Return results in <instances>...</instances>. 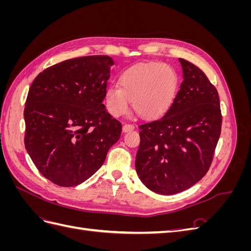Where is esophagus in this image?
I'll return each instance as SVG.
<instances>
[{
	"label": "esophagus",
	"mask_w": 251,
	"mask_h": 251,
	"mask_svg": "<svg viewBox=\"0 0 251 251\" xmlns=\"http://www.w3.org/2000/svg\"><path fill=\"white\" fill-rule=\"evenodd\" d=\"M134 128H135V126L131 124H125L123 126V131L124 132H130V131H133Z\"/></svg>",
	"instance_id": "obj_1"
}]
</instances>
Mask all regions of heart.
I'll return each instance as SVG.
<instances>
[{"label": "heart", "mask_w": 251, "mask_h": 251, "mask_svg": "<svg viewBox=\"0 0 251 251\" xmlns=\"http://www.w3.org/2000/svg\"><path fill=\"white\" fill-rule=\"evenodd\" d=\"M119 86L105 91V104L114 117L133 109L144 118H156L168 110L178 89V76L164 63H149L127 68L119 76Z\"/></svg>", "instance_id": "heart-1"}]
</instances>
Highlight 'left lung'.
Wrapping results in <instances>:
<instances>
[{
    "instance_id": "left-lung-1",
    "label": "left lung",
    "mask_w": 251,
    "mask_h": 251,
    "mask_svg": "<svg viewBox=\"0 0 251 251\" xmlns=\"http://www.w3.org/2000/svg\"><path fill=\"white\" fill-rule=\"evenodd\" d=\"M183 81L163 116L139 126L136 172L151 192L174 195L208 172L221 134L218 91L204 72L179 58Z\"/></svg>"
}]
</instances>
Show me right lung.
I'll use <instances>...</instances> for the list:
<instances>
[{
  "mask_svg": "<svg viewBox=\"0 0 251 251\" xmlns=\"http://www.w3.org/2000/svg\"><path fill=\"white\" fill-rule=\"evenodd\" d=\"M114 60L90 55L41 72L25 103V148L45 178L76 186L94 175L123 126L102 103Z\"/></svg>",
  "mask_w": 251,
  "mask_h": 251,
  "instance_id": "add662e5",
  "label": "right lung"
}]
</instances>
